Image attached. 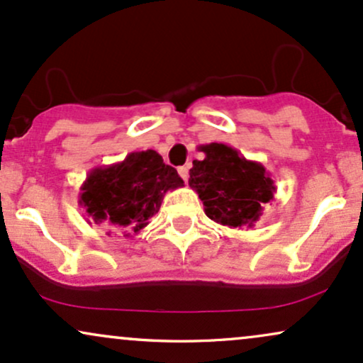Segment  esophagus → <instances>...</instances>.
<instances>
[{
  "label": "esophagus",
  "instance_id": "1",
  "mask_svg": "<svg viewBox=\"0 0 363 363\" xmlns=\"http://www.w3.org/2000/svg\"><path fill=\"white\" fill-rule=\"evenodd\" d=\"M189 169H190V166L189 164H185V166H180V168H178V173H180V177L183 178V180H189Z\"/></svg>",
  "mask_w": 363,
  "mask_h": 363
}]
</instances>
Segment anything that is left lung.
I'll list each match as a JSON object with an SVG mask.
<instances>
[{
	"instance_id": "left-lung-1",
	"label": "left lung",
	"mask_w": 363,
	"mask_h": 363,
	"mask_svg": "<svg viewBox=\"0 0 363 363\" xmlns=\"http://www.w3.org/2000/svg\"><path fill=\"white\" fill-rule=\"evenodd\" d=\"M199 151L203 157L194 161L189 185L203 202L206 216L233 229L253 228L263 207L274 200L277 186L272 174L228 144H202Z\"/></svg>"
}]
</instances>
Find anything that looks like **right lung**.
<instances>
[{"mask_svg": "<svg viewBox=\"0 0 363 363\" xmlns=\"http://www.w3.org/2000/svg\"><path fill=\"white\" fill-rule=\"evenodd\" d=\"M183 186L177 169L163 163L152 149L134 151L118 163L96 166L81 185L78 203L86 211L88 223L123 228V236L143 231L160 211L164 194Z\"/></svg>", "mask_w": 363, "mask_h": 363, "instance_id": "add662e5", "label": "right lung"}]
</instances>
